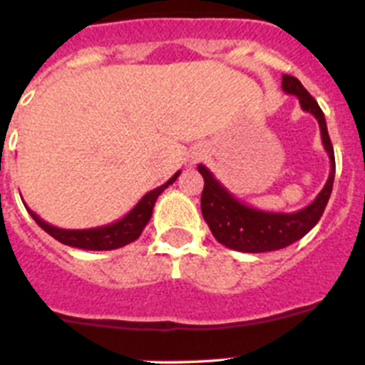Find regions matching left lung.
Segmentation results:
<instances>
[{
  "instance_id": "left-lung-1",
  "label": "left lung",
  "mask_w": 365,
  "mask_h": 365,
  "mask_svg": "<svg viewBox=\"0 0 365 365\" xmlns=\"http://www.w3.org/2000/svg\"><path fill=\"white\" fill-rule=\"evenodd\" d=\"M282 87L287 95L298 96L303 111L314 115L320 124L322 143L329 155L331 172H329L325 186L311 205L298 212L285 214V212H263L245 205L215 179L208 168L199 164L197 170L205 179V188L201 195L202 217L208 222L215 240L237 252H270V250H279L302 240L303 235L311 232L316 222L320 221L333 192L334 150L327 133L324 111L318 102L309 95L307 89L302 86V82L291 74H283Z\"/></svg>"
}]
</instances>
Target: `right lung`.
Wrapping results in <instances>:
<instances>
[{
	"label": "right lung",
	"instance_id": "add662e5",
	"mask_svg": "<svg viewBox=\"0 0 365 365\" xmlns=\"http://www.w3.org/2000/svg\"><path fill=\"white\" fill-rule=\"evenodd\" d=\"M179 173L180 172H177L172 179L166 180V182H164L163 186H159V188L148 192L146 195L135 205V208L130 214H125L122 219L111 222V225H106V227L86 228V230H66V228H58L49 225V222H45L43 219L38 217L32 210H29V214H31V217L34 219L47 234L53 235L54 240H58L60 243L69 245V247L83 248V250H115V248L125 247V245H130L133 243L135 240H138V235L143 234L144 227H146L148 221H150L157 197H159L168 186L175 182Z\"/></svg>",
	"mask_w": 365,
	"mask_h": 365
}]
</instances>
